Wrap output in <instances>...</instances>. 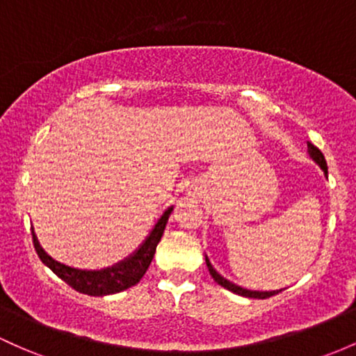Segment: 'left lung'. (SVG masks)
<instances>
[{
    "mask_svg": "<svg viewBox=\"0 0 356 356\" xmlns=\"http://www.w3.org/2000/svg\"><path fill=\"white\" fill-rule=\"evenodd\" d=\"M307 154H309V157L314 160L316 163H318L319 167H321V170L324 172V175L327 177V165H326V160H324V155L321 154V150L319 148H316L312 143L307 142ZM206 265H208V270L211 273V277H213L214 280H216L218 284H220L221 287L228 289V291L235 292L238 296H243V298H252V299H267V298H272V296L279 294L280 291H250V289H245L241 286H236L235 282H232V280H228L226 277H222L220 272L216 270V268L213 267V264H211V260L208 259V255H206Z\"/></svg>",
    "mask_w": 356,
    "mask_h": 356,
    "instance_id": "left-lung-1",
    "label": "left lung"
}]
</instances>
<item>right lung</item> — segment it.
I'll list each match as a JSON object with an SVG mask.
<instances>
[{
    "mask_svg": "<svg viewBox=\"0 0 356 356\" xmlns=\"http://www.w3.org/2000/svg\"><path fill=\"white\" fill-rule=\"evenodd\" d=\"M174 209V206L163 211L162 216L155 222L152 232L148 236L142 241L138 248L135 250L131 255L127 259L120 260L118 264L111 265V267L101 268V270H81V268L69 267V265L60 264V261L54 260L49 253L42 248L40 241H38L37 235H35L32 228L33 245L37 250L38 257L44 261L47 267L50 268L57 277H60L65 284L70 287L76 289L77 292H83L88 296H109L116 294V292L127 291V289L134 287L135 284L140 282L143 275H145L147 268L150 267V261L155 255V248H157L160 238L163 235L167 221Z\"/></svg>",
    "mask_w": 356,
    "mask_h": 356,
    "instance_id": "right-lung-1",
    "label": "right lung"
}]
</instances>
